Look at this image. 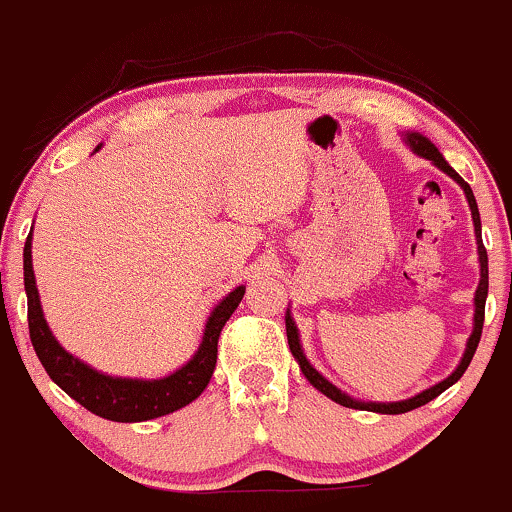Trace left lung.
<instances>
[{
    "label": "left lung",
    "mask_w": 512,
    "mask_h": 512,
    "mask_svg": "<svg viewBox=\"0 0 512 512\" xmlns=\"http://www.w3.org/2000/svg\"><path fill=\"white\" fill-rule=\"evenodd\" d=\"M406 143L411 145V150L415 155L425 157V160H432L435 162V167H440L442 172L449 174V177L454 179V182L459 184V187L464 189L466 194V201H469V209H471V218H474V233H476V247H479V262H481V279H479V286H476V296H474V330H471L469 335V342H466V350H464V357L462 362H459V367L454 369L452 374L447 376V379H442L440 384L430 386V389L420 391L418 396L413 398H406V401H393V403H372V401H357V398L347 396L345 391H340L338 386L330 384L328 379H325L323 374L318 372V369H313V364L308 362L306 355H303L301 350V340H299V328H296L294 318H291V313L286 311V338H289V350L291 355L296 357V362H299L303 376H306L308 381H311L313 386L320 393H325L328 398H333L335 403H340V406L345 408H359V411H374V413H386V415H398V413H408L413 411V408H420L425 406V403L432 401V398L440 396L442 391H447L449 386L457 384L459 379H462V374L466 372V367H469L471 357H474L476 347H479V340H481V330H484V311H486V296H488V255H486V247H484V240H481V216H479V206H476V199H474V192H471L469 184L464 182L462 177H459L457 172L452 170V167L447 165V160L442 157L440 150L435 148V143H430L428 138L420 136V133H406Z\"/></svg>",
    "instance_id": "1"
}]
</instances>
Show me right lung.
I'll use <instances>...</instances> for the list:
<instances>
[{
  "label": "right lung",
  "instance_id": "right-lung-1",
  "mask_svg": "<svg viewBox=\"0 0 512 512\" xmlns=\"http://www.w3.org/2000/svg\"><path fill=\"white\" fill-rule=\"evenodd\" d=\"M99 148L101 145H97V150ZM24 286L31 345L48 376L87 411L99 418L114 420V423H143V420L179 411V408L189 406L194 398H199L216 369L218 335L245 294V286H235L226 299L213 308L206 320L199 350L184 367L162 376V379H126V376H109L92 369L82 359L70 355L50 333L46 318H43L41 299H38L36 277H33L31 233L24 245Z\"/></svg>",
  "mask_w": 512,
  "mask_h": 512
}]
</instances>
